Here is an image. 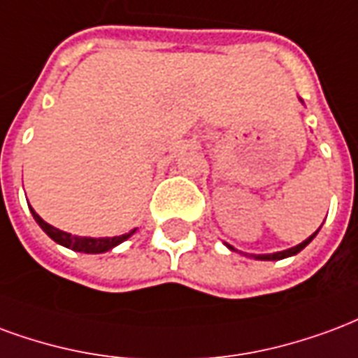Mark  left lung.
<instances>
[{"instance_id": "left-lung-1", "label": "left lung", "mask_w": 358, "mask_h": 358, "mask_svg": "<svg viewBox=\"0 0 358 358\" xmlns=\"http://www.w3.org/2000/svg\"><path fill=\"white\" fill-rule=\"evenodd\" d=\"M317 233H318V231H317ZM317 233H313L309 238L303 240V242H301V244H297V246L289 248V250H284V252H276V254L254 255V257H255V259H263V262H276V259H284V257H289V255H296V254H299V252H301V250H303V248L307 246V244H309L313 238H315V236H317ZM227 248H229V250H234V248L229 246V244H227ZM234 252H236V250H234Z\"/></svg>"}]
</instances>
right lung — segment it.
I'll list each match as a JSON object with an SVG mask.
<instances>
[{
  "label": "right lung",
  "instance_id": "right-lung-1",
  "mask_svg": "<svg viewBox=\"0 0 358 358\" xmlns=\"http://www.w3.org/2000/svg\"><path fill=\"white\" fill-rule=\"evenodd\" d=\"M32 210V208H30ZM32 215L36 219V223L43 229L47 233L49 238H53L57 244H61L64 248H70V250H74V252H83V254H103V252H108L114 246H118L122 244L124 240H127L131 236L137 229H133L129 233L120 234V236H112V238H90V236H74V234L64 233V231H59V229H55L49 223H45L43 219L32 210Z\"/></svg>",
  "mask_w": 358,
  "mask_h": 358
}]
</instances>
